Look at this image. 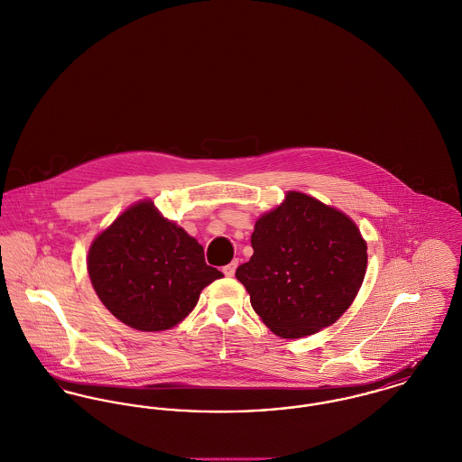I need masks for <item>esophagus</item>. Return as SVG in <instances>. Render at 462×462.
I'll list each match as a JSON object with an SVG mask.
<instances>
[{"label":"esophagus","mask_w":462,"mask_h":462,"mask_svg":"<svg viewBox=\"0 0 462 462\" xmlns=\"http://www.w3.org/2000/svg\"><path fill=\"white\" fill-rule=\"evenodd\" d=\"M237 265H239V262H237V260H234L232 263H228V265H225V267H223V273H225L226 277H232V275L236 273V269H237Z\"/></svg>","instance_id":"1"}]
</instances>
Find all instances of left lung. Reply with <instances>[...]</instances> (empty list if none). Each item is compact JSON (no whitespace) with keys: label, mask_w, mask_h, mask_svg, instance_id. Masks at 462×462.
Instances as JSON below:
<instances>
[{"label":"left lung","mask_w":462,"mask_h":462,"mask_svg":"<svg viewBox=\"0 0 462 462\" xmlns=\"http://www.w3.org/2000/svg\"><path fill=\"white\" fill-rule=\"evenodd\" d=\"M253 256L236 277L262 321L282 338L333 325L356 299L366 243L351 217L299 191L256 221Z\"/></svg>","instance_id":"left-lung-1"}]
</instances>
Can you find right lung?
I'll use <instances>...</instances> for the list:
<instances>
[{
	"instance_id": "add662e5",
	"label": "right lung",
	"mask_w": 462,
	"mask_h": 462,
	"mask_svg": "<svg viewBox=\"0 0 462 462\" xmlns=\"http://www.w3.org/2000/svg\"><path fill=\"white\" fill-rule=\"evenodd\" d=\"M88 275L97 297L122 323L141 331L178 325L200 291L223 273L181 226L139 202L116 217L88 249Z\"/></svg>"
}]
</instances>
